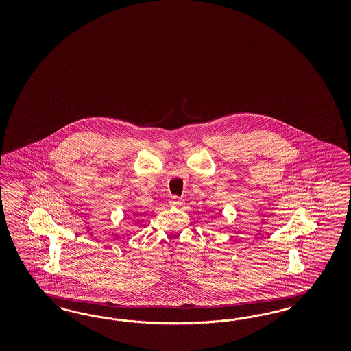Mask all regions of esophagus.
<instances>
[{
	"label": "esophagus",
	"mask_w": 351,
	"mask_h": 351,
	"mask_svg": "<svg viewBox=\"0 0 351 351\" xmlns=\"http://www.w3.org/2000/svg\"><path fill=\"white\" fill-rule=\"evenodd\" d=\"M169 202H170L171 206H181V204H184V199H181L176 195H172Z\"/></svg>",
	"instance_id": "1"
}]
</instances>
